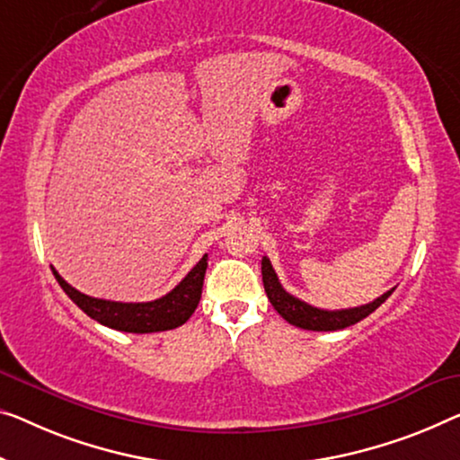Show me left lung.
I'll return each mask as SVG.
<instances>
[{"label":"left lung","mask_w":460,"mask_h":460,"mask_svg":"<svg viewBox=\"0 0 460 460\" xmlns=\"http://www.w3.org/2000/svg\"><path fill=\"white\" fill-rule=\"evenodd\" d=\"M262 280H264L266 296H269L272 307L280 314V316L293 326L304 328V331H318V332L342 331V328L358 324L359 320L367 318L374 310H378L384 301L390 297V293L394 291L390 289L378 299H374L372 304H366L359 307H349V310H320V307H314L310 304H305V301L293 297L291 293H287L283 289V285L279 283L277 272H274L270 260L266 256L262 258Z\"/></svg>","instance_id":"obj_1"}]
</instances>
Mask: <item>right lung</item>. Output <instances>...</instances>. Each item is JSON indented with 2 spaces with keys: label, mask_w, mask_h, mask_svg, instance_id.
Wrapping results in <instances>:
<instances>
[{
  "label": "right lung",
  "mask_w": 460,
  "mask_h": 460,
  "mask_svg": "<svg viewBox=\"0 0 460 460\" xmlns=\"http://www.w3.org/2000/svg\"><path fill=\"white\" fill-rule=\"evenodd\" d=\"M207 260L208 256L204 253L200 262H198L194 269L186 274V279H183L173 291H169L167 296L155 301H142V304H121V301H109L84 296V293L74 289L72 285H67L53 266L51 270L53 277L58 279L61 289L66 291V296L70 297L86 316L97 320L102 326L115 328V331L144 334L171 331V328L186 324L198 307V301H200L202 296L204 274H207L208 266Z\"/></svg>",
  "instance_id": "add662e5"
}]
</instances>
